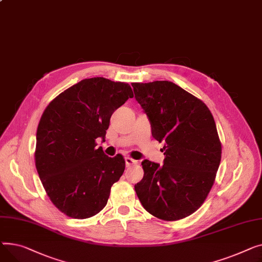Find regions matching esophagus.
Returning <instances> with one entry per match:
<instances>
[{"label": "esophagus", "mask_w": 262, "mask_h": 262, "mask_svg": "<svg viewBox=\"0 0 262 262\" xmlns=\"http://www.w3.org/2000/svg\"><path fill=\"white\" fill-rule=\"evenodd\" d=\"M125 161H126V166L127 167H130L132 165H136L137 164V161H135V160H133L131 158H126Z\"/></svg>", "instance_id": "34e87169"}]
</instances>
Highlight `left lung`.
<instances>
[{"instance_id": "left-lung-1", "label": "left lung", "mask_w": 262, "mask_h": 262, "mask_svg": "<svg viewBox=\"0 0 262 262\" xmlns=\"http://www.w3.org/2000/svg\"><path fill=\"white\" fill-rule=\"evenodd\" d=\"M152 136L164 143V165L145 160L135 191L144 208L164 221L190 216L207 198L221 162V142L207 105L170 81L132 83Z\"/></svg>"}]
</instances>
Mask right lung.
<instances>
[{
    "instance_id": "obj_1",
    "label": "right lung",
    "mask_w": 262,
    "mask_h": 262,
    "mask_svg": "<svg viewBox=\"0 0 262 262\" xmlns=\"http://www.w3.org/2000/svg\"><path fill=\"white\" fill-rule=\"evenodd\" d=\"M132 97L128 83L94 77L69 88L44 110L37 129L36 168L51 201L68 217L95 216L124 173L122 156H105L96 140H104L113 112Z\"/></svg>"
}]
</instances>
